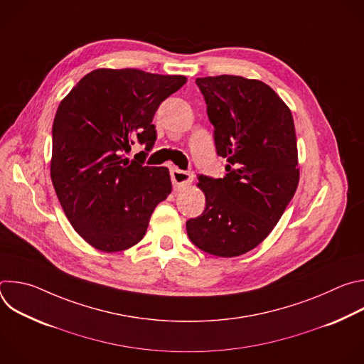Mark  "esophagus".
Returning a JSON list of instances; mask_svg holds the SVG:
<instances>
[{
    "label": "esophagus",
    "instance_id": "34e87169",
    "mask_svg": "<svg viewBox=\"0 0 364 364\" xmlns=\"http://www.w3.org/2000/svg\"><path fill=\"white\" fill-rule=\"evenodd\" d=\"M170 176H171V181H173L174 190H180V188L186 187L187 184H190L193 181V173L191 171L171 168L170 170Z\"/></svg>",
    "mask_w": 364,
    "mask_h": 364
}]
</instances>
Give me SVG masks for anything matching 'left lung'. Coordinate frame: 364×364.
<instances>
[{
  "label": "left lung",
  "mask_w": 364,
  "mask_h": 364,
  "mask_svg": "<svg viewBox=\"0 0 364 364\" xmlns=\"http://www.w3.org/2000/svg\"><path fill=\"white\" fill-rule=\"evenodd\" d=\"M196 83L215 127L216 152L229 163L223 178L198 176L204 212L188 219L198 249L222 257L243 255L275 228L298 187L291 111L264 82L222 75Z\"/></svg>",
  "instance_id": "obj_1"
}]
</instances>
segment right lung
<instances>
[{
  "instance_id": "add662e5",
  "label": "right lung",
  "mask_w": 364,
  "mask_h": 364,
  "mask_svg": "<svg viewBox=\"0 0 364 364\" xmlns=\"http://www.w3.org/2000/svg\"><path fill=\"white\" fill-rule=\"evenodd\" d=\"M187 79L138 69H97L82 77L58 108L51 136V181L75 230L103 252L125 250L145 235L171 193L168 168L144 164L157 131L155 111ZM139 141L141 161L124 152Z\"/></svg>"
}]
</instances>
